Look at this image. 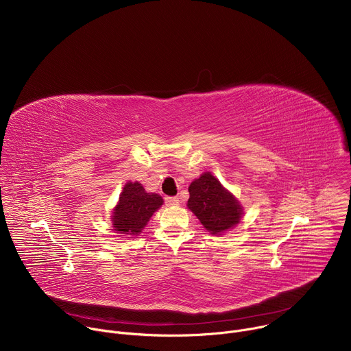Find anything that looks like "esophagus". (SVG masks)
Here are the masks:
<instances>
[{
	"label": "esophagus",
	"mask_w": 351,
	"mask_h": 351,
	"mask_svg": "<svg viewBox=\"0 0 351 351\" xmlns=\"http://www.w3.org/2000/svg\"><path fill=\"white\" fill-rule=\"evenodd\" d=\"M165 203L169 207H176V206H179V198L178 197H167Z\"/></svg>",
	"instance_id": "esophagus-1"
}]
</instances>
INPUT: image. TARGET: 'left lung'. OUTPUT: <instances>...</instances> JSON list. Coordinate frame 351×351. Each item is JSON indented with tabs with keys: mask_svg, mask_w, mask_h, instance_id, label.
I'll list each match as a JSON object with an SVG mask.
<instances>
[{
	"mask_svg": "<svg viewBox=\"0 0 351 351\" xmlns=\"http://www.w3.org/2000/svg\"><path fill=\"white\" fill-rule=\"evenodd\" d=\"M187 208L214 236L233 229L243 218V206L211 173L204 172L189 186Z\"/></svg>",
	"mask_w": 351,
	"mask_h": 351,
	"instance_id": "8db88e82",
	"label": "left lung"
}]
</instances>
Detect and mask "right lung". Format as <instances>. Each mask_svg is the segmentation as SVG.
I'll return each mask as SVG.
<instances>
[{"label": "right lung", "instance_id": "right-lung-1", "mask_svg": "<svg viewBox=\"0 0 351 351\" xmlns=\"http://www.w3.org/2000/svg\"><path fill=\"white\" fill-rule=\"evenodd\" d=\"M164 204L157 193H147L141 183L128 182L119 194L118 204L112 210L111 221L115 233L138 236L149 218Z\"/></svg>", "mask_w": 351, "mask_h": 351}]
</instances>
